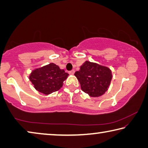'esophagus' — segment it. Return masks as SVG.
<instances>
[{"label":"esophagus","instance_id":"34e87169","mask_svg":"<svg viewBox=\"0 0 148 148\" xmlns=\"http://www.w3.org/2000/svg\"><path fill=\"white\" fill-rule=\"evenodd\" d=\"M74 72H75V71H74V70H72V71H69V74H71V75H73L74 74Z\"/></svg>","mask_w":148,"mask_h":148}]
</instances>
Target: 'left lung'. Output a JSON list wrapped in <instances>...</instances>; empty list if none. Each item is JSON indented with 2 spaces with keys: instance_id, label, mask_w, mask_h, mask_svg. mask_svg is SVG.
I'll return each instance as SVG.
<instances>
[{
  "instance_id": "obj_1",
  "label": "left lung",
  "mask_w": 148,
  "mask_h": 148,
  "mask_svg": "<svg viewBox=\"0 0 148 148\" xmlns=\"http://www.w3.org/2000/svg\"><path fill=\"white\" fill-rule=\"evenodd\" d=\"M74 75L78 79L82 91L92 97L104 95L112 78V71L109 68L87 61Z\"/></svg>"
}]
</instances>
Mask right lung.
Wrapping results in <instances>:
<instances>
[{"instance_id":"obj_1","label":"right lung","mask_w":148,"mask_h":148,"mask_svg":"<svg viewBox=\"0 0 148 148\" xmlns=\"http://www.w3.org/2000/svg\"><path fill=\"white\" fill-rule=\"evenodd\" d=\"M69 74L54 63L33 70L29 76L30 81L36 90L44 95H49L61 88Z\"/></svg>"}]
</instances>
